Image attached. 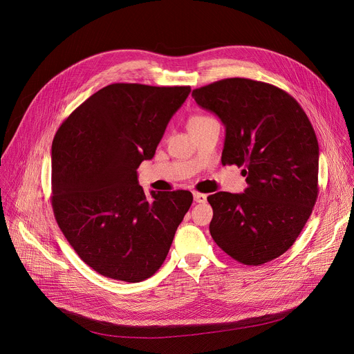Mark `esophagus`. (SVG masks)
Listing matches in <instances>:
<instances>
[{
    "mask_svg": "<svg viewBox=\"0 0 354 354\" xmlns=\"http://www.w3.org/2000/svg\"><path fill=\"white\" fill-rule=\"evenodd\" d=\"M194 201L198 203H205L206 202V195L201 192H194Z\"/></svg>",
    "mask_w": 354,
    "mask_h": 354,
    "instance_id": "esophagus-1",
    "label": "esophagus"
}]
</instances>
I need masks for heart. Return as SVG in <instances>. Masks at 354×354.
<instances>
[{
  "mask_svg": "<svg viewBox=\"0 0 354 354\" xmlns=\"http://www.w3.org/2000/svg\"><path fill=\"white\" fill-rule=\"evenodd\" d=\"M209 120H212V117L205 115V114H194L188 120V129L194 128V127H198V125H202V124H205Z\"/></svg>",
  "mask_w": 354,
  "mask_h": 354,
  "instance_id": "obj_1",
  "label": "heart"
}]
</instances>
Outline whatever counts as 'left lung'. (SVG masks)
Returning <instances> with one entry per match:
<instances>
[{
    "instance_id": "8db88e82",
    "label": "left lung",
    "mask_w": 354,
    "mask_h": 354,
    "mask_svg": "<svg viewBox=\"0 0 354 354\" xmlns=\"http://www.w3.org/2000/svg\"><path fill=\"white\" fill-rule=\"evenodd\" d=\"M226 127L222 165L247 176L243 194L207 196L209 232L244 265L286 252L306 226L318 196L319 148L301 106L288 92L247 78H227L192 91Z\"/></svg>"
}]
</instances>
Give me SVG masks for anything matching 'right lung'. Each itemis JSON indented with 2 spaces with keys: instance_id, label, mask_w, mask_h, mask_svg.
Instances as JSON below:
<instances>
[{
  "instance_id": "add662e5",
  "label": "right lung",
  "mask_w": 354,
  "mask_h": 354,
  "mask_svg": "<svg viewBox=\"0 0 354 354\" xmlns=\"http://www.w3.org/2000/svg\"><path fill=\"white\" fill-rule=\"evenodd\" d=\"M189 92L113 84L71 113L54 136L55 221L80 258L106 277L136 283L155 274L192 203L184 189L147 198L136 173Z\"/></svg>"
}]
</instances>
